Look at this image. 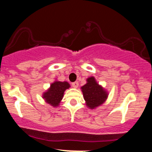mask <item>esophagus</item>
Returning a JSON list of instances; mask_svg holds the SVG:
<instances>
[{"mask_svg": "<svg viewBox=\"0 0 152 152\" xmlns=\"http://www.w3.org/2000/svg\"><path fill=\"white\" fill-rule=\"evenodd\" d=\"M72 86H73V87H74V88H77V87L78 86V81L73 82Z\"/></svg>", "mask_w": 152, "mask_h": 152, "instance_id": "1", "label": "esophagus"}]
</instances>
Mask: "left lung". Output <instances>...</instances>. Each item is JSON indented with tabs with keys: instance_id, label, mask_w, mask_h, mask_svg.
I'll use <instances>...</instances> for the list:
<instances>
[{
	"instance_id": "left-lung-1",
	"label": "left lung",
	"mask_w": 152,
	"mask_h": 152,
	"mask_svg": "<svg viewBox=\"0 0 152 152\" xmlns=\"http://www.w3.org/2000/svg\"><path fill=\"white\" fill-rule=\"evenodd\" d=\"M82 92L86 105L91 109H94L105 102L107 94L95 81L94 77L87 79V83L81 87Z\"/></svg>"
}]
</instances>
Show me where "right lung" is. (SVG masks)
Listing matches in <instances>:
<instances>
[{"instance_id":"add662e5","label":"right lung","mask_w":152,"mask_h":152,"mask_svg":"<svg viewBox=\"0 0 152 152\" xmlns=\"http://www.w3.org/2000/svg\"><path fill=\"white\" fill-rule=\"evenodd\" d=\"M70 87L69 83L64 81H56L50 85V88L48 91L43 94V99L47 103L53 106L58 105L64 96V91Z\"/></svg>"}]
</instances>
